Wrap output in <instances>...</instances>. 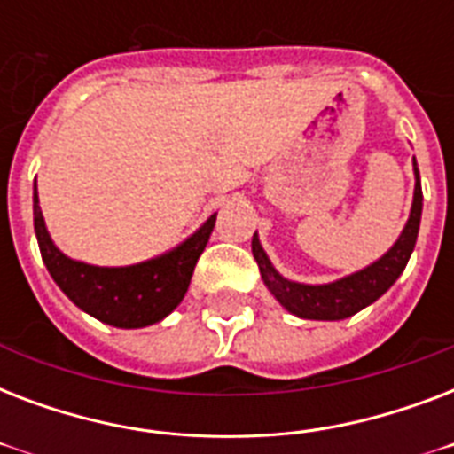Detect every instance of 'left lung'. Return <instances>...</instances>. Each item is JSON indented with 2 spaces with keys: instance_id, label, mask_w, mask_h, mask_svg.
Here are the masks:
<instances>
[{
  "instance_id": "left-lung-1",
  "label": "left lung",
  "mask_w": 454,
  "mask_h": 454,
  "mask_svg": "<svg viewBox=\"0 0 454 454\" xmlns=\"http://www.w3.org/2000/svg\"><path fill=\"white\" fill-rule=\"evenodd\" d=\"M419 221H422V184L415 162V198H412L408 223L403 228L401 238L394 242V247L367 269L327 285H303L292 283L273 269L256 233L252 238V254L259 263L263 285L290 313L306 320H344L377 301L398 280L415 249Z\"/></svg>"
}]
</instances>
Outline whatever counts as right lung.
<instances>
[{"label":"right lung","instance_id":"obj_1","mask_svg":"<svg viewBox=\"0 0 454 454\" xmlns=\"http://www.w3.org/2000/svg\"><path fill=\"white\" fill-rule=\"evenodd\" d=\"M32 212L39 252L53 283L59 285L77 309L101 323L124 330L160 323L176 309L188 292L195 263L205 252L216 221V214H212L191 238H185L167 254L134 266L108 269L74 262L53 245L39 209L37 184L32 192Z\"/></svg>","mask_w":454,"mask_h":454}]
</instances>
